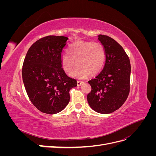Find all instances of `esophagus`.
I'll use <instances>...</instances> for the list:
<instances>
[{"mask_svg":"<svg viewBox=\"0 0 156 156\" xmlns=\"http://www.w3.org/2000/svg\"><path fill=\"white\" fill-rule=\"evenodd\" d=\"M77 83V86H81L84 83L83 81H78Z\"/></svg>","mask_w":156,"mask_h":156,"instance_id":"obj_1","label":"esophagus"}]
</instances>
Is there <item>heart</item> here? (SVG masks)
I'll return each mask as SVG.
<instances>
[{"instance_id": "b5f03b06", "label": "heart", "mask_w": 156, "mask_h": 156, "mask_svg": "<svg viewBox=\"0 0 156 156\" xmlns=\"http://www.w3.org/2000/svg\"><path fill=\"white\" fill-rule=\"evenodd\" d=\"M69 55H64L60 58V67L65 73L70 74L77 65L72 75L78 79L98 74L105 62L104 47L99 42L78 41L70 46Z\"/></svg>"}]
</instances>
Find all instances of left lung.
I'll use <instances>...</instances> for the list:
<instances>
[{"mask_svg": "<svg viewBox=\"0 0 156 156\" xmlns=\"http://www.w3.org/2000/svg\"><path fill=\"white\" fill-rule=\"evenodd\" d=\"M98 40L104 47L105 63L100 74L88 81L92 90L87 100L94 111L109 114L119 109L129 95L131 64L125 51L114 39L100 34Z\"/></svg>", "mask_w": 156, "mask_h": 156, "instance_id": "left-lung-1", "label": "left lung"}]
</instances>
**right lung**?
<instances>
[{
	"mask_svg": "<svg viewBox=\"0 0 156 156\" xmlns=\"http://www.w3.org/2000/svg\"><path fill=\"white\" fill-rule=\"evenodd\" d=\"M68 37L48 36L36 41L28 51L22 69L27 95L37 109L49 115L62 111L69 101V90L77 81L60 67Z\"/></svg>",
	"mask_w": 156,
	"mask_h": 156,
	"instance_id": "1",
	"label": "right lung"
}]
</instances>
